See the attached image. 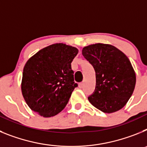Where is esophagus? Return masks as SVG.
<instances>
[{
    "mask_svg": "<svg viewBox=\"0 0 147 147\" xmlns=\"http://www.w3.org/2000/svg\"><path fill=\"white\" fill-rule=\"evenodd\" d=\"M79 87H80V88H82L83 87H84V82H81L79 84Z\"/></svg>",
    "mask_w": 147,
    "mask_h": 147,
    "instance_id": "1",
    "label": "esophagus"
}]
</instances>
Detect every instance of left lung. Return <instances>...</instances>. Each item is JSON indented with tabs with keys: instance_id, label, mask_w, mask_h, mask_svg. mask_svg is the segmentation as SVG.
Wrapping results in <instances>:
<instances>
[{
	"instance_id": "8db88e82",
	"label": "left lung",
	"mask_w": 147,
	"mask_h": 147,
	"mask_svg": "<svg viewBox=\"0 0 147 147\" xmlns=\"http://www.w3.org/2000/svg\"><path fill=\"white\" fill-rule=\"evenodd\" d=\"M82 53L96 72V88L88 97L89 102L106 113L121 110L136 86V73L129 59L108 44L90 45L83 48Z\"/></svg>"
}]
</instances>
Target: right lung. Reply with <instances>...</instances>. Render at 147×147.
I'll use <instances>...</instances> for the list:
<instances>
[{"instance_id":"obj_1","label":"right lung","mask_w":147,"mask_h":147,"mask_svg":"<svg viewBox=\"0 0 147 147\" xmlns=\"http://www.w3.org/2000/svg\"><path fill=\"white\" fill-rule=\"evenodd\" d=\"M76 48L53 44L39 51L26 63L21 90L28 107L45 118L60 113L67 104L74 82L71 62Z\"/></svg>"}]
</instances>
